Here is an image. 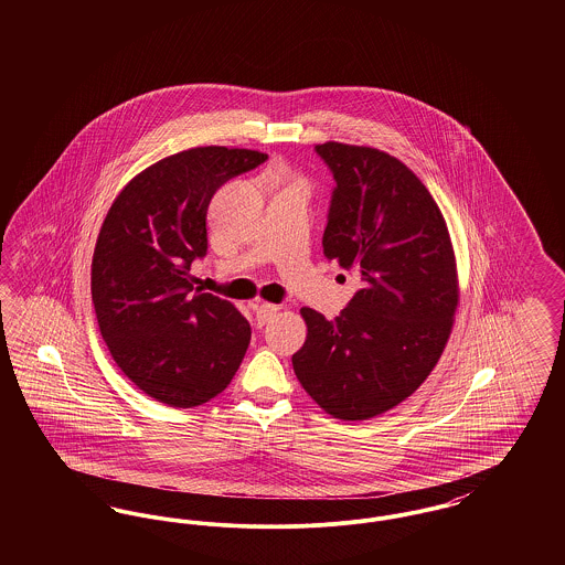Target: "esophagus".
Wrapping results in <instances>:
<instances>
[{
	"label": "esophagus",
	"instance_id": "34e87169",
	"mask_svg": "<svg viewBox=\"0 0 565 565\" xmlns=\"http://www.w3.org/2000/svg\"><path fill=\"white\" fill-rule=\"evenodd\" d=\"M279 311V305H273V302H258L256 305V322L258 326H265V323L273 320V316Z\"/></svg>",
	"mask_w": 565,
	"mask_h": 565
}]
</instances>
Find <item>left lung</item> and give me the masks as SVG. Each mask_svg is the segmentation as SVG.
<instances>
[{
    "label": "left lung",
    "mask_w": 565,
    "mask_h": 565,
    "mask_svg": "<svg viewBox=\"0 0 565 565\" xmlns=\"http://www.w3.org/2000/svg\"><path fill=\"white\" fill-rule=\"evenodd\" d=\"M332 192L323 256L351 270L360 290L339 318L302 307L305 345L292 355L305 392L343 422L406 401L451 337L459 302L456 252L424 182L371 146L318 143Z\"/></svg>",
    "instance_id": "obj_1"
}]
</instances>
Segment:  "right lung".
<instances>
[{
  "label": "right lung",
  "mask_w": 565,
  "mask_h": 565,
  "mask_svg": "<svg viewBox=\"0 0 565 565\" xmlns=\"http://www.w3.org/2000/svg\"><path fill=\"white\" fill-rule=\"evenodd\" d=\"M269 159L203 146L150 164L120 190L102 224L90 292L118 369L150 398L190 408L226 390L249 345L239 309L194 288L207 254V207L224 182Z\"/></svg>",
  "instance_id": "right-lung-1"
}]
</instances>
